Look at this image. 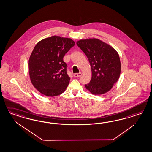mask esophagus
<instances>
[{
    "label": "esophagus",
    "instance_id": "esophagus-1",
    "mask_svg": "<svg viewBox=\"0 0 152 152\" xmlns=\"http://www.w3.org/2000/svg\"><path fill=\"white\" fill-rule=\"evenodd\" d=\"M82 75L81 73H75L74 74V77H79Z\"/></svg>",
    "mask_w": 152,
    "mask_h": 152
}]
</instances>
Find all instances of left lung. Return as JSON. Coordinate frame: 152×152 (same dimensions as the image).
Here are the masks:
<instances>
[{"label":"left lung","instance_id":"8db88e82","mask_svg":"<svg viewBox=\"0 0 152 152\" xmlns=\"http://www.w3.org/2000/svg\"><path fill=\"white\" fill-rule=\"evenodd\" d=\"M77 45L88 58L92 70V78L85 85L93 94L108 92L117 82L121 72V63L118 52L109 45L97 39H81Z\"/></svg>","mask_w":152,"mask_h":152}]
</instances>
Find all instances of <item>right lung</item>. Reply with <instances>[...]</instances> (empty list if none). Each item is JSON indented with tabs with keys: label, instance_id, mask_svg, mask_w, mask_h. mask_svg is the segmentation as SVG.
Wrapping results in <instances>:
<instances>
[{
	"label": "right lung",
	"instance_id": "add662e5",
	"mask_svg": "<svg viewBox=\"0 0 152 152\" xmlns=\"http://www.w3.org/2000/svg\"><path fill=\"white\" fill-rule=\"evenodd\" d=\"M75 42L69 38L54 36L39 42L28 61L29 73L34 88L46 96L63 93L70 77L63 58Z\"/></svg>",
	"mask_w": 152,
	"mask_h": 152
}]
</instances>
